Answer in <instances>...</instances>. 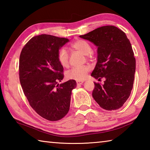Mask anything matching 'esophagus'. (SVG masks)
<instances>
[{
	"label": "esophagus",
	"mask_w": 150,
	"mask_h": 150,
	"mask_svg": "<svg viewBox=\"0 0 150 150\" xmlns=\"http://www.w3.org/2000/svg\"><path fill=\"white\" fill-rule=\"evenodd\" d=\"M76 82H77V85H81L83 84L84 81H76Z\"/></svg>",
	"instance_id": "34e87169"
}]
</instances>
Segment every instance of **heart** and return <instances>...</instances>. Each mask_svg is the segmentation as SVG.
<instances>
[{"instance_id": "obj_1", "label": "heart", "mask_w": 150, "mask_h": 150, "mask_svg": "<svg viewBox=\"0 0 150 150\" xmlns=\"http://www.w3.org/2000/svg\"><path fill=\"white\" fill-rule=\"evenodd\" d=\"M73 50L81 53L87 57L92 55V47L87 41L84 40H77L71 45ZM57 59L60 65L63 67H67L69 65V54L65 48H61L57 54ZM91 70L89 65H84L81 67H73L68 70L65 73L66 77L69 79L76 81H82L85 79L87 73Z\"/></svg>"}]
</instances>
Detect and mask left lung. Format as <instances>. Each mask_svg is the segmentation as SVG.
Returning <instances> with one entry per match:
<instances>
[{"label":"left lung","instance_id":"obj_1","mask_svg":"<svg viewBox=\"0 0 150 150\" xmlns=\"http://www.w3.org/2000/svg\"><path fill=\"white\" fill-rule=\"evenodd\" d=\"M97 47V62L91 73L104 84L95 83L93 97L101 108L117 110L123 106L132 90L136 59L130 40L117 27L105 26L80 35Z\"/></svg>","mask_w":150,"mask_h":150}]
</instances>
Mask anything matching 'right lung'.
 <instances>
[{
  "instance_id": "1",
  "label": "right lung",
  "mask_w": 150,
  "mask_h": 150,
  "mask_svg": "<svg viewBox=\"0 0 150 150\" xmlns=\"http://www.w3.org/2000/svg\"><path fill=\"white\" fill-rule=\"evenodd\" d=\"M69 40L52 35L33 37L22 50L19 60L20 84L32 108L46 120L57 121L69 112L75 80L61 83L63 67L59 50Z\"/></svg>"
}]
</instances>
